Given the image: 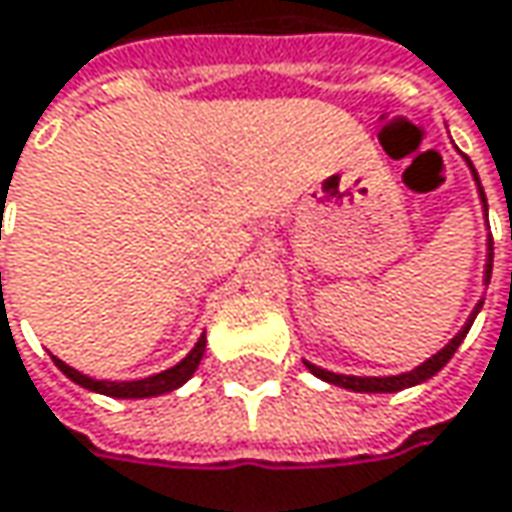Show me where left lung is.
Instances as JSON below:
<instances>
[{
    "mask_svg": "<svg viewBox=\"0 0 512 512\" xmlns=\"http://www.w3.org/2000/svg\"><path fill=\"white\" fill-rule=\"evenodd\" d=\"M469 163V169H472V178H475V184H478V196H481V205H484V216H487V196H484V187H481V178H478V172H475V166L472 161L466 158ZM489 278H492V237L487 240V263H484V287L489 284ZM481 307H484V299L475 304V310L469 313V319H466V325L442 346L437 354H431L425 363H419L416 369H410V372H401V375H384V378H360V375H337V372H328V369H322V366H313V363H307L304 360V366L316 375V378H322V381H328V384H334V387H343V390H351V393H398V390H407V387H416V384H425L428 378H434L437 372H440L442 366L454 357V351L460 349V343L466 340V334H469V328H472V322H475V316L481 313Z\"/></svg>",
    "mask_w": 512,
    "mask_h": 512,
    "instance_id": "obj_1",
    "label": "left lung"
}]
</instances>
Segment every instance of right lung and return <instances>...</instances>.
Segmentation results:
<instances>
[{
  "label": "right lung",
  "mask_w": 512,
  "mask_h": 512,
  "mask_svg": "<svg viewBox=\"0 0 512 512\" xmlns=\"http://www.w3.org/2000/svg\"><path fill=\"white\" fill-rule=\"evenodd\" d=\"M205 343H208V340H205V334H202V337H199V343L190 349V354H187L181 363H175V366L163 369V372H158V375L140 378V381H96V378H90V375H84V372L72 369L70 363H64V360H58V357H52V360H55V366H58L70 381H75L78 387H84V390H90V393L111 395V398H152V395L172 393V390L184 387V384L193 378V372H196V369H199V363H202Z\"/></svg>",
  "instance_id": "right-lung-1"
}]
</instances>
